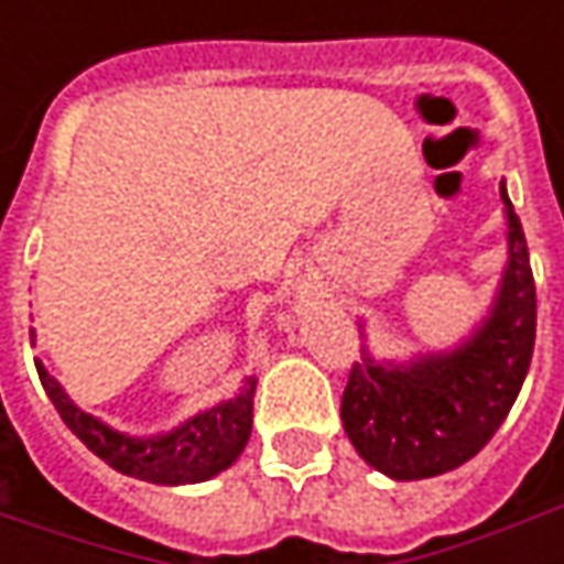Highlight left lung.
<instances>
[{"mask_svg": "<svg viewBox=\"0 0 564 564\" xmlns=\"http://www.w3.org/2000/svg\"><path fill=\"white\" fill-rule=\"evenodd\" d=\"M509 263L489 316L452 351L408 364H355L341 395V423L370 467L392 480H423L470 462L509 417L536 338V289L521 219L511 209Z\"/></svg>", "mask_w": 564, "mask_h": 564, "instance_id": "1", "label": "left lung"}]
</instances>
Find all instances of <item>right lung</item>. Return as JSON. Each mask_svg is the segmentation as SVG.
Instances as JSON below:
<instances>
[{
  "label": "right lung",
  "mask_w": 564,
  "mask_h": 564,
  "mask_svg": "<svg viewBox=\"0 0 564 564\" xmlns=\"http://www.w3.org/2000/svg\"><path fill=\"white\" fill-rule=\"evenodd\" d=\"M36 373H40V382L55 404L58 417L65 421V426L77 440L106 465L116 467L119 474L138 477L147 484H163V487L204 484L235 465L250 440L253 389H257L253 377L241 382L235 399L213 404L209 411H200L197 417L175 426L172 433L128 436L94 414L80 411L75 401L68 399V392L58 386V379L50 377V370L43 364H36Z\"/></svg>",
  "instance_id": "obj_1"
}]
</instances>
